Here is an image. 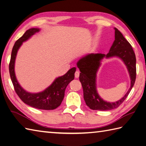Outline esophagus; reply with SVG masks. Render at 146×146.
<instances>
[{
    "label": "esophagus",
    "instance_id": "obj_1",
    "mask_svg": "<svg viewBox=\"0 0 146 146\" xmlns=\"http://www.w3.org/2000/svg\"><path fill=\"white\" fill-rule=\"evenodd\" d=\"M79 75H80L79 71V70L76 71V72H75V77H76V78H78V77H79Z\"/></svg>",
    "mask_w": 146,
    "mask_h": 146
}]
</instances>
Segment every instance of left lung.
I'll return each instance as SVG.
<instances>
[{
	"instance_id": "left-lung-1",
	"label": "left lung",
	"mask_w": 146,
	"mask_h": 146,
	"mask_svg": "<svg viewBox=\"0 0 146 146\" xmlns=\"http://www.w3.org/2000/svg\"><path fill=\"white\" fill-rule=\"evenodd\" d=\"M115 29V41L108 54L91 53L79 59L77 66L80 73L79 80L84 92L85 104L94 110L106 111L118 108L125 100L134 84L136 77V59L132 46L116 28ZM117 56L121 59L129 70L131 79V86L125 95L115 102H107L98 95L96 90V73L104 57L107 58Z\"/></svg>"
}]
</instances>
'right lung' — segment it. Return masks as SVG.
Here are the masks:
<instances>
[{"mask_svg":"<svg viewBox=\"0 0 146 146\" xmlns=\"http://www.w3.org/2000/svg\"><path fill=\"white\" fill-rule=\"evenodd\" d=\"M40 30V28H30L15 42L12 51L9 64V72L15 92L25 104L40 110H54L61 104L67 86L74 79L76 67L69 69L64 76L56 78L51 85L39 93H30L25 90L17 81L15 73V62L19 49L23 42L28 40Z\"/></svg>","mask_w":146,"mask_h":146,"instance_id":"right-lung-1","label":"right lung"}]
</instances>
